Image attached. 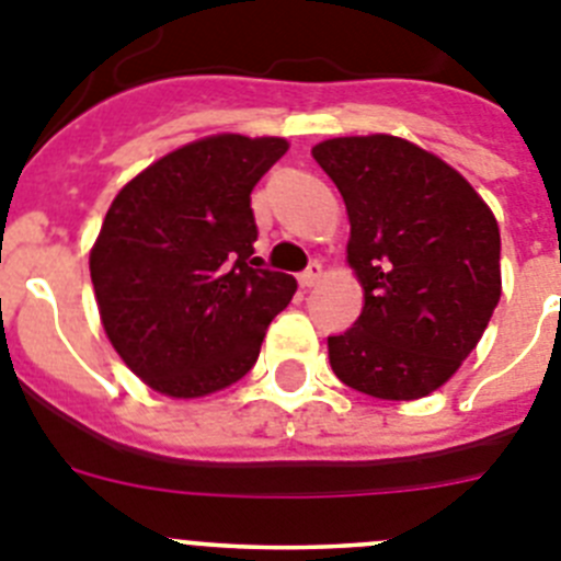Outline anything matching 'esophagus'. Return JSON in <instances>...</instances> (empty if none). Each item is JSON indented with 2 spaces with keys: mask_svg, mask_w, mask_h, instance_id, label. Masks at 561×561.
<instances>
[{
  "mask_svg": "<svg viewBox=\"0 0 561 561\" xmlns=\"http://www.w3.org/2000/svg\"><path fill=\"white\" fill-rule=\"evenodd\" d=\"M320 277H323V266L311 264L309 270L300 272V277H297V280H300V286H304V289H311V286L320 284Z\"/></svg>",
  "mask_w": 561,
  "mask_h": 561,
  "instance_id": "obj_1",
  "label": "esophagus"
}]
</instances>
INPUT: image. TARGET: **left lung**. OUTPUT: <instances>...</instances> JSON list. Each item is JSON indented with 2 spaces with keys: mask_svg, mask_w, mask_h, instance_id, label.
Masks as SVG:
<instances>
[{
  "mask_svg": "<svg viewBox=\"0 0 561 561\" xmlns=\"http://www.w3.org/2000/svg\"><path fill=\"white\" fill-rule=\"evenodd\" d=\"M348 210L354 329L329 336L336 379L385 401L424 399L472 354L497 309L500 227L453 165L393 134L311 148Z\"/></svg>",
  "mask_w": 561,
  "mask_h": 561,
  "instance_id": "left-lung-1",
  "label": "left lung"
}]
</instances>
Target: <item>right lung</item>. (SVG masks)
<instances>
[{
	"label": "right lung",
	"mask_w": 561,
	"mask_h": 561,
	"mask_svg": "<svg viewBox=\"0 0 561 561\" xmlns=\"http://www.w3.org/2000/svg\"><path fill=\"white\" fill-rule=\"evenodd\" d=\"M284 137L210 134L121 187L89 252L98 311L131 374L168 399H202L255 365L297 280L257 270L250 193Z\"/></svg>",
	"instance_id": "1"
}]
</instances>
